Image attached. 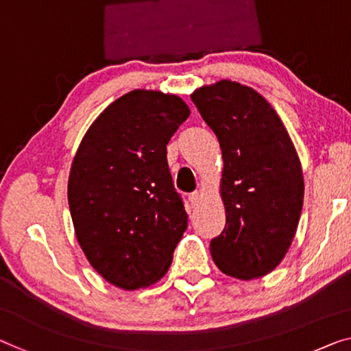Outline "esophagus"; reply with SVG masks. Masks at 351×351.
Segmentation results:
<instances>
[{"mask_svg": "<svg viewBox=\"0 0 351 351\" xmlns=\"http://www.w3.org/2000/svg\"><path fill=\"white\" fill-rule=\"evenodd\" d=\"M189 202H191V205L195 208L198 203H200V193L198 192H192L191 195H189Z\"/></svg>", "mask_w": 351, "mask_h": 351, "instance_id": "esophagus-1", "label": "esophagus"}]
</instances>
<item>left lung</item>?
<instances>
[{
    "mask_svg": "<svg viewBox=\"0 0 351 351\" xmlns=\"http://www.w3.org/2000/svg\"><path fill=\"white\" fill-rule=\"evenodd\" d=\"M222 149L226 228L211 239L223 274L250 280L271 273L295 238L304 180L289 132L265 97L221 80L191 96Z\"/></svg>",
    "mask_w": 351,
    "mask_h": 351,
    "instance_id": "left-lung-1",
    "label": "left lung"
}]
</instances>
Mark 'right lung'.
Returning a JSON list of instances; mask_svg holds the SVG:
<instances>
[{
    "instance_id": "right-lung-1",
    "label": "right lung",
    "mask_w": 351,
    "mask_h": 351,
    "mask_svg": "<svg viewBox=\"0 0 351 351\" xmlns=\"http://www.w3.org/2000/svg\"><path fill=\"white\" fill-rule=\"evenodd\" d=\"M189 114L175 94L134 90L99 114L72 160L67 200L78 244L123 290L164 277L187 228L167 145Z\"/></svg>"
}]
</instances>
